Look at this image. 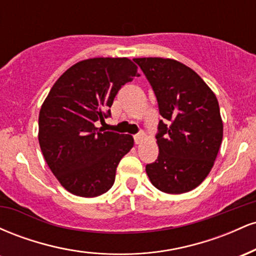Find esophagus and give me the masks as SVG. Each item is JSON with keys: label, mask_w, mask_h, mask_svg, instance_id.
I'll return each instance as SVG.
<instances>
[{"label": "esophagus", "mask_w": 256, "mask_h": 256, "mask_svg": "<svg viewBox=\"0 0 256 256\" xmlns=\"http://www.w3.org/2000/svg\"><path fill=\"white\" fill-rule=\"evenodd\" d=\"M143 136H144V134H143V132H138L137 134H134V143H136V144H140V140H143Z\"/></svg>", "instance_id": "34e87169"}]
</instances>
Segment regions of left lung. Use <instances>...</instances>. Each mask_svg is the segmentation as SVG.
<instances>
[{
    "label": "left lung",
    "mask_w": 256,
    "mask_h": 256,
    "mask_svg": "<svg viewBox=\"0 0 256 256\" xmlns=\"http://www.w3.org/2000/svg\"><path fill=\"white\" fill-rule=\"evenodd\" d=\"M134 61L152 85L162 119L158 126V156L146 166L152 184L167 194L198 186L210 172L222 140L218 100L190 67L172 58Z\"/></svg>",
    "instance_id": "obj_1"
}]
</instances>
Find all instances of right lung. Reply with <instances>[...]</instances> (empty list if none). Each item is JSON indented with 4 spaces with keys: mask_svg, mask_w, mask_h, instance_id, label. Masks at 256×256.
I'll use <instances>...</instances> for the list:
<instances>
[{
    "mask_svg": "<svg viewBox=\"0 0 256 256\" xmlns=\"http://www.w3.org/2000/svg\"><path fill=\"white\" fill-rule=\"evenodd\" d=\"M140 77L126 58H95L73 64L52 85L38 118V140L61 185L82 198L110 189L120 160L134 146L130 134L96 128L110 116L122 85Z\"/></svg>",
    "mask_w": 256,
    "mask_h": 256,
    "instance_id": "obj_1",
    "label": "right lung"
}]
</instances>
